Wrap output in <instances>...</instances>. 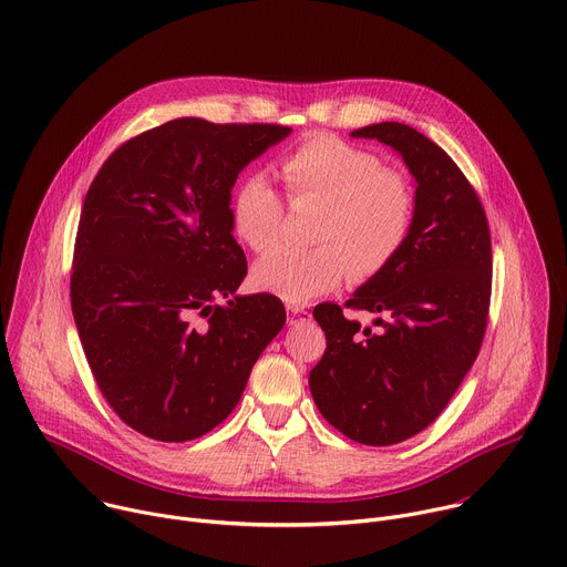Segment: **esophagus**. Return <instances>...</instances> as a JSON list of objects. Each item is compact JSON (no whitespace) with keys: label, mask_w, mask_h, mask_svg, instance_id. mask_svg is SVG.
Instances as JSON below:
<instances>
[{"label":"esophagus","mask_w":567,"mask_h":567,"mask_svg":"<svg viewBox=\"0 0 567 567\" xmlns=\"http://www.w3.org/2000/svg\"><path fill=\"white\" fill-rule=\"evenodd\" d=\"M287 313L291 316V326H293V322H298V318L300 320H307L309 318V311L302 307V305H287Z\"/></svg>","instance_id":"1"}]
</instances>
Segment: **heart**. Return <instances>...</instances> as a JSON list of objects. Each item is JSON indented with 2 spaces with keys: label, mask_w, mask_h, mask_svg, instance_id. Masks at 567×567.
Returning <instances> with one entry per match:
<instances>
[{
  "label": "heart",
  "mask_w": 567,
  "mask_h": 567,
  "mask_svg": "<svg viewBox=\"0 0 567 567\" xmlns=\"http://www.w3.org/2000/svg\"><path fill=\"white\" fill-rule=\"evenodd\" d=\"M280 177L293 202H322L313 249H278L251 271L256 289L305 305L341 285L352 271L365 280L383 271L406 245L415 197L409 179L381 168L374 152L332 134L302 141L282 156ZM230 219L245 245L265 254L280 239L282 202L262 175L239 182Z\"/></svg>",
  "instance_id": "heart-1"
}]
</instances>
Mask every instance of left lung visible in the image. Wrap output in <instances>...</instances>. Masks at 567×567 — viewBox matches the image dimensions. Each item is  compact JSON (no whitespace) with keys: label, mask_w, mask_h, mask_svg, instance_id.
Masks as SVG:
<instances>
[{"label":"left lung","mask_w":567,"mask_h":567,"mask_svg":"<svg viewBox=\"0 0 567 567\" xmlns=\"http://www.w3.org/2000/svg\"><path fill=\"white\" fill-rule=\"evenodd\" d=\"M392 147L415 182L406 245L346 302L381 313L374 326L322 302L313 318L328 350L309 372L320 415L359 444L390 446L424 431L471 370L487 328L492 237L482 204L455 161L411 125L354 130Z\"/></svg>","instance_id":"obj_1"}]
</instances>
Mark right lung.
I'll list each match as a JSON object with an SVG mask.
<instances>
[{"label":"right lung","instance_id":"obj_1","mask_svg":"<svg viewBox=\"0 0 567 567\" xmlns=\"http://www.w3.org/2000/svg\"><path fill=\"white\" fill-rule=\"evenodd\" d=\"M289 134L175 118L123 143L87 190L73 320L101 392L145 437L186 442L221 424L285 326L276 296L235 293L247 258L230 190Z\"/></svg>","mask_w":567,"mask_h":567}]
</instances>
